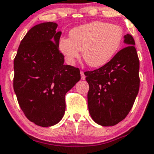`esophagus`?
Instances as JSON below:
<instances>
[{"instance_id":"obj_1","label":"esophagus","mask_w":154,"mask_h":154,"mask_svg":"<svg viewBox=\"0 0 154 154\" xmlns=\"http://www.w3.org/2000/svg\"><path fill=\"white\" fill-rule=\"evenodd\" d=\"M81 79L82 80H85V73H84V72L83 71H81Z\"/></svg>"}]
</instances>
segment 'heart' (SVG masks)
Wrapping results in <instances>:
<instances>
[{"mask_svg":"<svg viewBox=\"0 0 154 154\" xmlns=\"http://www.w3.org/2000/svg\"><path fill=\"white\" fill-rule=\"evenodd\" d=\"M69 38L59 40L58 47L66 62L75 63L81 50L83 58L91 67L109 63L121 47L124 31L116 25L105 21H92L69 31Z\"/></svg>","mask_w":154,"mask_h":154,"instance_id":"1","label":"heart"}]
</instances>
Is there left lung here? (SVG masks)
<instances>
[{"label": "left lung", "mask_w": 154, "mask_h": 154, "mask_svg": "<svg viewBox=\"0 0 154 154\" xmlns=\"http://www.w3.org/2000/svg\"><path fill=\"white\" fill-rule=\"evenodd\" d=\"M126 47L105 65L86 71L89 85L88 104L92 119L102 126H112L130 112L140 88V60L133 36H124Z\"/></svg>", "instance_id": "obj_1"}]
</instances>
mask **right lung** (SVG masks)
<instances>
[{"mask_svg":"<svg viewBox=\"0 0 154 154\" xmlns=\"http://www.w3.org/2000/svg\"><path fill=\"white\" fill-rule=\"evenodd\" d=\"M55 22L35 25L21 40L14 60V90L29 121L57 124L65 113V95L81 80L80 69L65 65Z\"/></svg>","mask_w":154,"mask_h":154,"instance_id":"right-lung-1","label":"right lung"}]
</instances>
